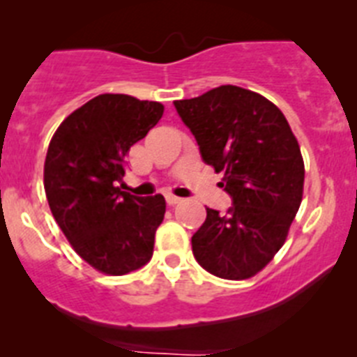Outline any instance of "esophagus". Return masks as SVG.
I'll return each mask as SVG.
<instances>
[{"label":"esophagus","mask_w":357,"mask_h":357,"mask_svg":"<svg viewBox=\"0 0 357 357\" xmlns=\"http://www.w3.org/2000/svg\"><path fill=\"white\" fill-rule=\"evenodd\" d=\"M166 202H168L169 206H175V204H178V202H181V198L175 197V195H166Z\"/></svg>","instance_id":"esophagus-1"}]
</instances>
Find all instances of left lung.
<instances>
[{"mask_svg": "<svg viewBox=\"0 0 357 357\" xmlns=\"http://www.w3.org/2000/svg\"><path fill=\"white\" fill-rule=\"evenodd\" d=\"M173 105L232 198L227 213L207 209L191 238L195 259L222 279L254 277L284 245L301 207L304 160L296 137L279 107L238 85Z\"/></svg>", "mask_w": 357, "mask_h": 357, "instance_id": "8db88e82", "label": "left lung"}]
</instances>
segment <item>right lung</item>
Returning <instances> with one entry per match:
<instances>
[{
	"label": "right lung",
	"mask_w": 357,
	"mask_h": 357,
	"mask_svg": "<svg viewBox=\"0 0 357 357\" xmlns=\"http://www.w3.org/2000/svg\"><path fill=\"white\" fill-rule=\"evenodd\" d=\"M159 102L100 94L69 114L44 160V191L55 222L85 263L125 275L153 254L162 223V195L134 197L119 189L125 155L162 118Z\"/></svg>",
	"instance_id": "right-lung-1"
}]
</instances>
